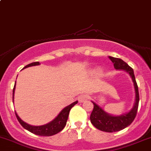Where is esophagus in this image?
<instances>
[{
    "label": "esophagus",
    "mask_w": 151,
    "mask_h": 151,
    "mask_svg": "<svg viewBox=\"0 0 151 151\" xmlns=\"http://www.w3.org/2000/svg\"><path fill=\"white\" fill-rule=\"evenodd\" d=\"M90 99V96H89L88 94H83V95H81L80 96H78V101H79L80 103H82V102H84V101H87V100H89Z\"/></svg>",
    "instance_id": "1"
}]
</instances>
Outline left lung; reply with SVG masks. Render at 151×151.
<instances>
[{"mask_svg":"<svg viewBox=\"0 0 151 151\" xmlns=\"http://www.w3.org/2000/svg\"><path fill=\"white\" fill-rule=\"evenodd\" d=\"M109 58L113 63V66L116 70H124L129 73L134 83L135 90H136V102L133 109L129 113L121 115L119 116H113L107 114L101 107L93 102L94 107L90 115L91 123L94 127L101 131L113 133V132L119 131L128 127L135 119L136 113H137L138 107H139V94L133 68L120 58H113L110 56H109Z\"/></svg>","mask_w":151,"mask_h":151,"instance_id":"1","label":"left lung"}]
</instances>
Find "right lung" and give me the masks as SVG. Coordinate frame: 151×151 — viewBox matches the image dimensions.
<instances>
[{
  "label": "right lung",
  "instance_id": "add662e5",
  "mask_svg": "<svg viewBox=\"0 0 151 151\" xmlns=\"http://www.w3.org/2000/svg\"><path fill=\"white\" fill-rule=\"evenodd\" d=\"M40 63L38 61L37 62H32L29 64H27V66L24 67V68H27V67H32V66H35V65H39ZM15 84L13 88V97H12V99H14V93H15ZM78 103V101H75V102L72 103L70 105L67 106V107H64L62 110H61V113L58 114V116L55 118V119L53 121L50 122V123L47 124H44L42 126H32L29 124H27L24 122H23L22 120L19 118V116H18L17 113H15V116L17 117V119L18 120L20 124H21L24 128H25L26 130H29L31 133H34L35 135H38V136H53V135L56 134V133H59L60 131L64 129V127H65L66 124H67V119H68L69 113H70V110H71L72 107L76 104Z\"/></svg>",
  "mask_w": 151,
  "mask_h": 151
}]
</instances>
